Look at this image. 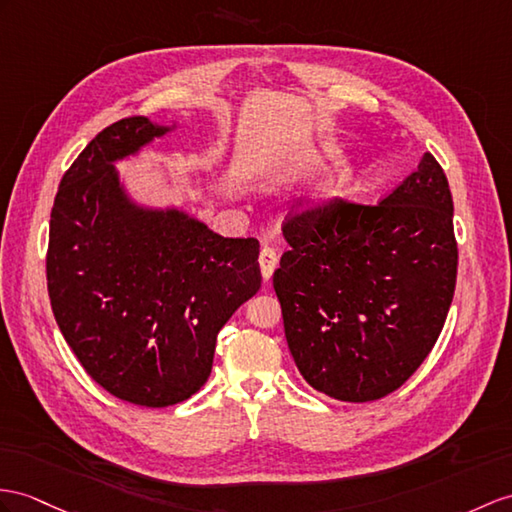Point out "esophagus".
Instances as JSON below:
<instances>
[{
	"label": "esophagus",
	"mask_w": 512,
	"mask_h": 512,
	"mask_svg": "<svg viewBox=\"0 0 512 512\" xmlns=\"http://www.w3.org/2000/svg\"><path fill=\"white\" fill-rule=\"evenodd\" d=\"M258 265H260V273H263L265 280H271L273 271L278 267V254L273 247H263L260 249V256H258Z\"/></svg>",
	"instance_id": "esophagus-1"
}]
</instances>
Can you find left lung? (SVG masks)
Listing matches in <instances>:
<instances>
[{"label":"left lung","instance_id":"left-lung-1","mask_svg":"<svg viewBox=\"0 0 512 512\" xmlns=\"http://www.w3.org/2000/svg\"><path fill=\"white\" fill-rule=\"evenodd\" d=\"M273 273L291 356L313 389L341 402L393 393L426 360L450 310L454 202L430 152L376 206L334 202L282 226Z\"/></svg>","mask_w":512,"mask_h":512}]
</instances>
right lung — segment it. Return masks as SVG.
Here are the masks:
<instances>
[{
    "label": "right lung",
    "mask_w": 512,
    "mask_h": 512,
    "mask_svg": "<svg viewBox=\"0 0 512 512\" xmlns=\"http://www.w3.org/2000/svg\"><path fill=\"white\" fill-rule=\"evenodd\" d=\"M176 126L128 117L62 176L47 291L84 371L123 402L165 408L210 376L219 330L260 289L258 241L223 239L182 208L134 202L115 162Z\"/></svg>",
    "instance_id": "1"
}]
</instances>
